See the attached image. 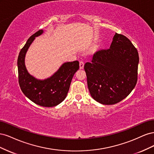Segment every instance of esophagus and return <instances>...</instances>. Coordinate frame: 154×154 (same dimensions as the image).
I'll return each instance as SVG.
<instances>
[{"instance_id":"34e87169","label":"esophagus","mask_w":154,"mask_h":154,"mask_svg":"<svg viewBox=\"0 0 154 154\" xmlns=\"http://www.w3.org/2000/svg\"><path fill=\"white\" fill-rule=\"evenodd\" d=\"M83 67H84V63L83 62H80V69H83Z\"/></svg>"}]
</instances>
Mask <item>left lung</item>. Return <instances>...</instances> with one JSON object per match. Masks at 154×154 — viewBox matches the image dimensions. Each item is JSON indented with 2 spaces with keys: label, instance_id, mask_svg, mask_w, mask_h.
Masks as SVG:
<instances>
[{
  "label": "left lung",
  "instance_id": "1",
  "mask_svg": "<svg viewBox=\"0 0 154 154\" xmlns=\"http://www.w3.org/2000/svg\"><path fill=\"white\" fill-rule=\"evenodd\" d=\"M138 63L137 49L127 37L116 32L110 48L97 51L84 66L92 98L103 105L125 99L137 83Z\"/></svg>",
  "mask_w": 154,
  "mask_h": 154
}]
</instances>
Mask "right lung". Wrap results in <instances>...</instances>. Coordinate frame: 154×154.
Masks as SVG:
<instances>
[{
	"label": "right lung",
	"mask_w": 154,
	"mask_h": 154,
	"mask_svg": "<svg viewBox=\"0 0 154 154\" xmlns=\"http://www.w3.org/2000/svg\"><path fill=\"white\" fill-rule=\"evenodd\" d=\"M43 30H39L27 40L17 60L18 83L24 95L33 103L44 107H52L60 104L66 98L74 74L79 69V62L63 63L51 78L44 80H36L27 72L24 58L27 49L36 36Z\"/></svg>",
	"instance_id": "obj_1"
}]
</instances>
